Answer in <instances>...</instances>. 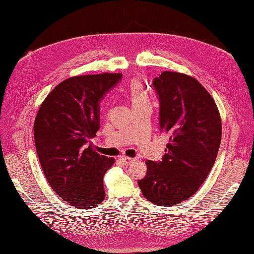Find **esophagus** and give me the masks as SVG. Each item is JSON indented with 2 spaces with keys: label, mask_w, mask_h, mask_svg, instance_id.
<instances>
[{
  "label": "esophagus",
  "mask_w": 254,
  "mask_h": 254,
  "mask_svg": "<svg viewBox=\"0 0 254 254\" xmlns=\"http://www.w3.org/2000/svg\"><path fill=\"white\" fill-rule=\"evenodd\" d=\"M121 161H122V162L124 163L125 165H130L132 162H134L135 159L129 158V157H121Z\"/></svg>",
  "instance_id": "obj_1"
}]
</instances>
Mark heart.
<instances>
[{
	"instance_id": "b5f03b06",
	"label": "heart",
	"mask_w": 254,
	"mask_h": 254,
	"mask_svg": "<svg viewBox=\"0 0 254 254\" xmlns=\"http://www.w3.org/2000/svg\"><path fill=\"white\" fill-rule=\"evenodd\" d=\"M128 94L130 96V99H131L132 105L149 102V96H148L147 91H146V89L144 88L142 81L139 79H133L131 82H130Z\"/></svg>"
}]
</instances>
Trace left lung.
Instances as JSON below:
<instances>
[{"label":"left lung","mask_w":254,"mask_h":254,"mask_svg":"<svg viewBox=\"0 0 254 254\" xmlns=\"http://www.w3.org/2000/svg\"><path fill=\"white\" fill-rule=\"evenodd\" d=\"M160 99V131L168 136L161 162L146 161L139 181L148 201L172 206L200 188L215 163L221 141V119L211 94L191 76L165 71L153 79Z\"/></svg>","instance_id":"1"}]
</instances>
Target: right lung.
Returning <instances> with one entry per match:
<instances>
[{
	"instance_id": "right-lung-1",
	"label": "right lung",
	"mask_w": 254,
	"mask_h": 254,
	"mask_svg": "<svg viewBox=\"0 0 254 254\" xmlns=\"http://www.w3.org/2000/svg\"><path fill=\"white\" fill-rule=\"evenodd\" d=\"M121 73L73 76L45 97L34 124L43 174L55 193L78 209H92L106 196L105 173L114 159L99 155L90 140L99 129V102Z\"/></svg>"
}]
</instances>
